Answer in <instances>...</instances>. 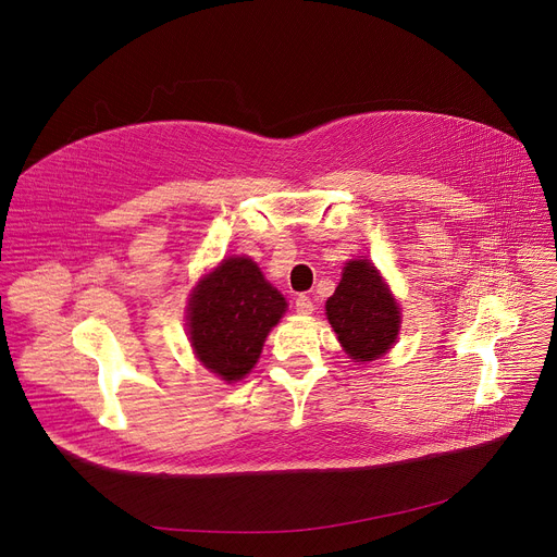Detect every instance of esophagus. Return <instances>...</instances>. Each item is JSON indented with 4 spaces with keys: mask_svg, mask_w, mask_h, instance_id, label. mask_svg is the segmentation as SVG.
<instances>
[{
    "mask_svg": "<svg viewBox=\"0 0 557 557\" xmlns=\"http://www.w3.org/2000/svg\"><path fill=\"white\" fill-rule=\"evenodd\" d=\"M295 311L302 313V315L313 313V302H311L309 295H298V298H295Z\"/></svg>",
    "mask_w": 557,
    "mask_h": 557,
    "instance_id": "34e87169",
    "label": "esophagus"
}]
</instances>
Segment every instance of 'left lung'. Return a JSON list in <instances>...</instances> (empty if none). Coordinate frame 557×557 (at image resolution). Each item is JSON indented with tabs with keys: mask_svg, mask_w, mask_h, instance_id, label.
Here are the masks:
<instances>
[{
	"mask_svg": "<svg viewBox=\"0 0 557 557\" xmlns=\"http://www.w3.org/2000/svg\"><path fill=\"white\" fill-rule=\"evenodd\" d=\"M326 318L354 362L387 354L400 329V309L369 259H354L343 269L336 293L326 300Z\"/></svg>",
	"mask_w": 557,
	"mask_h": 557,
	"instance_id": "1",
	"label": "left lung"
}]
</instances>
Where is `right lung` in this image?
<instances>
[{
  "label": "right lung",
  "mask_w": 557,
  "mask_h": 557,
  "mask_svg": "<svg viewBox=\"0 0 557 557\" xmlns=\"http://www.w3.org/2000/svg\"><path fill=\"white\" fill-rule=\"evenodd\" d=\"M284 311V295L250 257L224 259L190 293L188 336L199 362L226 383L244 379Z\"/></svg>",
  "instance_id": "1"
}]
</instances>
